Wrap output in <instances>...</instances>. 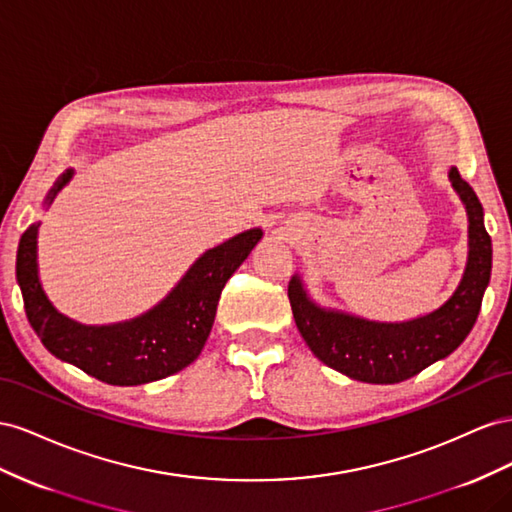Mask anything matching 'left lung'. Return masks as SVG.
Listing matches in <instances>:
<instances>
[{"mask_svg": "<svg viewBox=\"0 0 512 512\" xmlns=\"http://www.w3.org/2000/svg\"><path fill=\"white\" fill-rule=\"evenodd\" d=\"M448 180L467 214V261L452 296L435 311L405 321H375L317 304L300 274L289 281L296 326L311 352L330 369L367 384H399L444 360L474 328L491 279V238L485 212L457 167Z\"/></svg>", "mask_w": 512, "mask_h": 512, "instance_id": "left-lung-1", "label": "left lung"}]
</instances>
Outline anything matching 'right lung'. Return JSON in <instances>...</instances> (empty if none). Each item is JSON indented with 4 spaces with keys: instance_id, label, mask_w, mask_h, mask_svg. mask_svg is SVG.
Instances as JSON below:
<instances>
[{
    "instance_id": "1",
    "label": "right lung",
    "mask_w": 512,
    "mask_h": 512,
    "mask_svg": "<svg viewBox=\"0 0 512 512\" xmlns=\"http://www.w3.org/2000/svg\"><path fill=\"white\" fill-rule=\"evenodd\" d=\"M72 175L75 169H66L55 180L42 208H51ZM38 231L40 221L29 225L17 251V281L29 324L55 358L111 386L150 384L195 362L210 337L225 283L264 238L261 227L246 229L203 253L150 311L115 324L87 326L57 311L42 289Z\"/></svg>"
}]
</instances>
